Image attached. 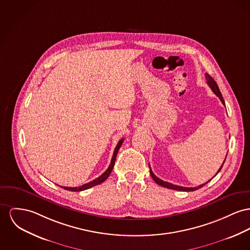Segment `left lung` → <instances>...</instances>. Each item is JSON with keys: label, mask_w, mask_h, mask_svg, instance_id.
<instances>
[{"label": "left lung", "mask_w": 250, "mask_h": 250, "mask_svg": "<svg viewBox=\"0 0 250 250\" xmlns=\"http://www.w3.org/2000/svg\"><path fill=\"white\" fill-rule=\"evenodd\" d=\"M206 79H207V83L208 84V86L210 87V89L212 90V92L216 95L217 97L220 99V100L222 101V103L225 105V100L223 99V96H222V94H221V92H220V90H219V87H218V85H217L216 82L208 74V73H206ZM226 158H227V156H226ZM225 161H226V159L224 160V162H223V164H222V166L220 167V168L218 169V171H217L216 174H218V172L221 170V168H222V167L224 165V163H225ZM149 167H150V164H149ZM150 175H151V177H152V179L155 181V183L158 184L159 186H162V187H164V188H170V189H175V190H180V191H193V190H196V189H198L200 188H202V187H204L206 184L208 183V182H209V181H208L207 183L203 184V185H200L198 187H194V188H186V187H180V186H176V185H173V184L168 183V182H166V181H163V180H161L160 178H158L157 176H155L154 175V173L152 172V170H151V168H150ZM214 175V176H215Z\"/></svg>", "instance_id": "obj_1"}]
</instances>
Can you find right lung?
Returning a JSON list of instances; mask_svg holds the SVG:
<instances>
[{"label": "right lung", "instance_id": "obj_1", "mask_svg": "<svg viewBox=\"0 0 250 250\" xmlns=\"http://www.w3.org/2000/svg\"><path fill=\"white\" fill-rule=\"evenodd\" d=\"M123 141H124V138H122V139H120V140L118 141L117 147H116V149L114 150L113 157H112V160H111V163H110V165H109V167L100 175V177L96 178L95 180H93V181H91V182H89V183L84 184V185L81 186V187H75V188L62 187V188H64V189H66V190H70V191H82V190L88 189V188H92V187H94V186H97V185H100V184L102 183V182H104V181L109 177V175L111 174V172H112V170H113V167L115 166V162H116V158H117V152H118V150H119V148L121 147Z\"/></svg>", "mask_w": 250, "mask_h": 250}]
</instances>
